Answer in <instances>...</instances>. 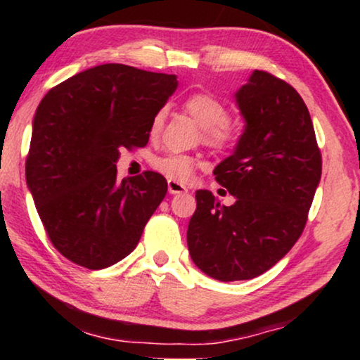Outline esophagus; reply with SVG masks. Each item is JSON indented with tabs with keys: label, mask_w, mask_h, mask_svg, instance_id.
Here are the masks:
<instances>
[{
	"label": "esophagus",
	"mask_w": 360,
	"mask_h": 360,
	"mask_svg": "<svg viewBox=\"0 0 360 360\" xmlns=\"http://www.w3.org/2000/svg\"><path fill=\"white\" fill-rule=\"evenodd\" d=\"M167 185H169V191L172 195H180V193H186V191H188V190H186L185 185H181L175 180H169V181H167Z\"/></svg>",
	"instance_id": "34e87169"
}]
</instances>
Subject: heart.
Segmentation results:
<instances>
[{
    "mask_svg": "<svg viewBox=\"0 0 360 360\" xmlns=\"http://www.w3.org/2000/svg\"><path fill=\"white\" fill-rule=\"evenodd\" d=\"M185 110L196 121V124L203 129L201 139L206 146L218 152H229L234 149L239 141V131L229 121V111L223 101H219L218 98L210 95V93H196V95L186 98ZM165 115V108H160L152 116V136H157L162 131ZM152 167L167 179L185 184L193 176L195 170L200 167V160L193 155L170 152V154L152 159Z\"/></svg>",
    "mask_w": 360,
    "mask_h": 360,
    "instance_id": "obj_1",
    "label": "heart"
}]
</instances>
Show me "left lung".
<instances>
[{
	"label": "left lung",
	"instance_id": "left-lung-1",
	"mask_svg": "<svg viewBox=\"0 0 360 360\" xmlns=\"http://www.w3.org/2000/svg\"><path fill=\"white\" fill-rule=\"evenodd\" d=\"M236 100L245 129L213 172L236 201L224 206L198 190L186 233L196 267L221 282L259 277L293 248L323 165L308 108L292 85L255 70Z\"/></svg>",
	"mask_w": 360,
	"mask_h": 360
}]
</instances>
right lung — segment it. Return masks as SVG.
Wrapping results in <instances>:
<instances>
[{
	"label": "right lung",
	"instance_id": "1",
	"mask_svg": "<svg viewBox=\"0 0 360 360\" xmlns=\"http://www.w3.org/2000/svg\"><path fill=\"white\" fill-rule=\"evenodd\" d=\"M176 77L105 63L58 83L39 103L26 180L53 248L70 262L100 270L120 262L167 193L146 170L117 180L120 149L146 147L152 116Z\"/></svg>",
	"mask_w": 360,
	"mask_h": 360
}]
</instances>
